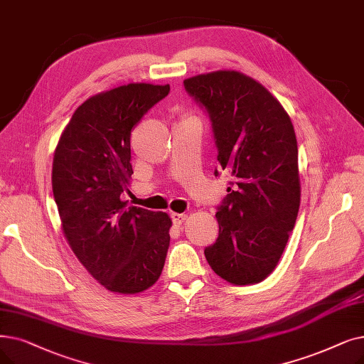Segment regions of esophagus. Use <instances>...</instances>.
<instances>
[{"instance_id":"34e87169","label":"esophagus","mask_w":364,"mask_h":364,"mask_svg":"<svg viewBox=\"0 0 364 364\" xmlns=\"http://www.w3.org/2000/svg\"><path fill=\"white\" fill-rule=\"evenodd\" d=\"M171 218H172V221H173V225H176V226H181V225L184 223V220L187 218V215H186V214H180V213H172V214H171Z\"/></svg>"}]
</instances>
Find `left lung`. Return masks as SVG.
<instances>
[{
  "label": "left lung",
  "instance_id": "left-lung-1",
  "mask_svg": "<svg viewBox=\"0 0 364 364\" xmlns=\"http://www.w3.org/2000/svg\"><path fill=\"white\" fill-rule=\"evenodd\" d=\"M184 87L208 109L217 159L233 178L215 214L218 238L205 257L225 281L257 284L274 272L299 213L291 119L269 90L240 71L199 74Z\"/></svg>",
  "mask_w": 364,
  "mask_h": 364
}]
</instances>
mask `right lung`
<instances>
[{
	"label": "right lung",
	"mask_w": 364,
	"mask_h": 364,
	"mask_svg": "<svg viewBox=\"0 0 364 364\" xmlns=\"http://www.w3.org/2000/svg\"><path fill=\"white\" fill-rule=\"evenodd\" d=\"M169 85L129 83L93 95L60 134L52 187L73 252L102 287L136 294L159 279L169 247L166 213L128 207L131 131Z\"/></svg>",
	"instance_id": "1"
}]
</instances>
